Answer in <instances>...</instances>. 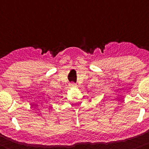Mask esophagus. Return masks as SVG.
Instances as JSON below:
<instances>
[{
    "label": "esophagus",
    "mask_w": 149,
    "mask_h": 149,
    "mask_svg": "<svg viewBox=\"0 0 149 149\" xmlns=\"http://www.w3.org/2000/svg\"><path fill=\"white\" fill-rule=\"evenodd\" d=\"M70 86H72V87H76V84L75 83H71L70 84Z\"/></svg>",
    "instance_id": "obj_1"
}]
</instances>
